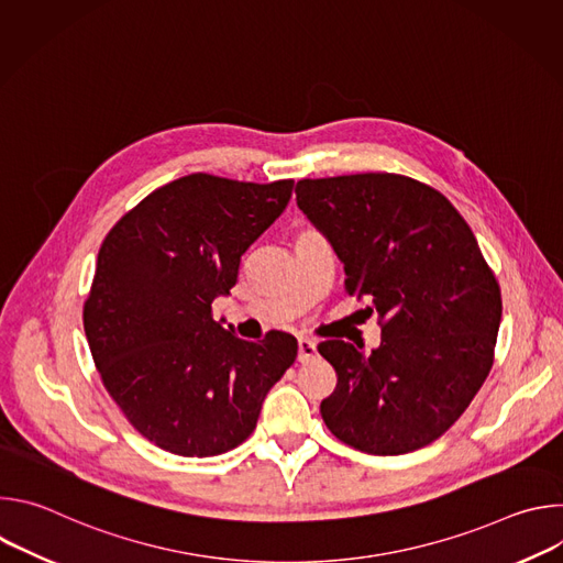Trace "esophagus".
Listing matches in <instances>:
<instances>
[{"mask_svg":"<svg viewBox=\"0 0 563 563\" xmlns=\"http://www.w3.org/2000/svg\"><path fill=\"white\" fill-rule=\"evenodd\" d=\"M316 356H318L316 343L309 341V339H300V341H298V361H300V363H307V361H313Z\"/></svg>","mask_w":563,"mask_h":563,"instance_id":"1","label":"esophagus"}]
</instances>
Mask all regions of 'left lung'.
<instances>
[{
  "instance_id": "1",
  "label": "left lung",
  "mask_w": 563,
  "mask_h": 563,
  "mask_svg": "<svg viewBox=\"0 0 563 563\" xmlns=\"http://www.w3.org/2000/svg\"><path fill=\"white\" fill-rule=\"evenodd\" d=\"M296 202L343 263L345 291L383 325L369 354L318 345L339 374L320 404L325 426L378 456L437 441L484 385L501 323L472 229L437 189L394 174L300 180Z\"/></svg>"
}]
</instances>
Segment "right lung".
<instances>
[{
    "label": "right lung",
    "mask_w": 563,
    "mask_h": 563,
    "mask_svg": "<svg viewBox=\"0 0 563 563\" xmlns=\"http://www.w3.org/2000/svg\"><path fill=\"white\" fill-rule=\"evenodd\" d=\"M291 189L294 180L191 174L148 194L104 238L85 302L87 341L107 391L157 448L216 456L240 445L296 361L291 334L243 341L211 311Z\"/></svg>",
    "instance_id": "add662e5"
}]
</instances>
